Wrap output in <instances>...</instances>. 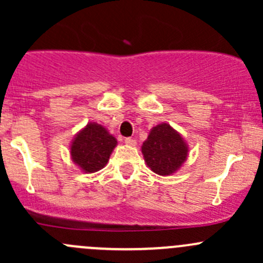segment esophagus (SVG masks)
I'll return each mask as SVG.
<instances>
[{
	"instance_id": "obj_1",
	"label": "esophagus",
	"mask_w": 263,
	"mask_h": 263,
	"mask_svg": "<svg viewBox=\"0 0 263 263\" xmlns=\"http://www.w3.org/2000/svg\"><path fill=\"white\" fill-rule=\"evenodd\" d=\"M124 144L128 145V146H135V145H136V140L131 139V137H126V139H124Z\"/></svg>"
}]
</instances>
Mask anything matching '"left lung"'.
Masks as SVG:
<instances>
[{"instance_id":"left-lung-1","label":"left lung","mask_w":263,"mask_h":263,"mask_svg":"<svg viewBox=\"0 0 263 263\" xmlns=\"http://www.w3.org/2000/svg\"><path fill=\"white\" fill-rule=\"evenodd\" d=\"M142 154L148 168L160 176L174 173L187 158V145L169 124L154 127L142 144Z\"/></svg>"}]
</instances>
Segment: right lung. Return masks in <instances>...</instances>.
<instances>
[{
    "instance_id": "1",
    "label": "right lung",
    "mask_w": 263,
    "mask_h": 263,
    "mask_svg": "<svg viewBox=\"0 0 263 263\" xmlns=\"http://www.w3.org/2000/svg\"><path fill=\"white\" fill-rule=\"evenodd\" d=\"M117 140L98 123H89L75 137L71 156L84 172L94 173L107 165Z\"/></svg>"
}]
</instances>
